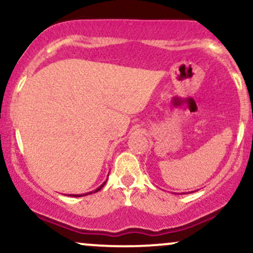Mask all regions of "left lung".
<instances>
[{
  "label": "left lung",
  "instance_id": "1",
  "mask_svg": "<svg viewBox=\"0 0 253 253\" xmlns=\"http://www.w3.org/2000/svg\"><path fill=\"white\" fill-rule=\"evenodd\" d=\"M182 194H184V193H182Z\"/></svg>",
  "mask_w": 253,
  "mask_h": 253
}]
</instances>
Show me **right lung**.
Instances as JSON below:
<instances>
[{
	"instance_id": "add662e5",
	"label": "right lung",
	"mask_w": 253,
	"mask_h": 253,
	"mask_svg": "<svg viewBox=\"0 0 253 253\" xmlns=\"http://www.w3.org/2000/svg\"><path fill=\"white\" fill-rule=\"evenodd\" d=\"M106 182H107V181H106ZM106 182H103L102 184L100 185V187L96 188V189H95V190L90 191V193H86V194H81V195H78V194H77V195H75V194H72V195H71V194H70V196H74V197H81V196H85V195H89V194H92V193H97L98 190H101V189H102V188H103V185L106 184Z\"/></svg>"
}]
</instances>
